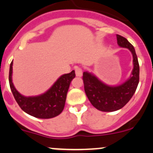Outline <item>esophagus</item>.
Instances as JSON below:
<instances>
[{
  "label": "esophagus",
  "mask_w": 153,
  "mask_h": 153,
  "mask_svg": "<svg viewBox=\"0 0 153 153\" xmlns=\"http://www.w3.org/2000/svg\"><path fill=\"white\" fill-rule=\"evenodd\" d=\"M82 69L81 67H77L75 69V74H76V76L78 77H81L82 76Z\"/></svg>",
  "instance_id": "1"
}]
</instances>
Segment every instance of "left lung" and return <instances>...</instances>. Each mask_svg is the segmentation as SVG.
<instances>
[{
	"mask_svg": "<svg viewBox=\"0 0 153 153\" xmlns=\"http://www.w3.org/2000/svg\"><path fill=\"white\" fill-rule=\"evenodd\" d=\"M117 41L120 47L127 48L132 54L134 67L130 78L121 85L110 86L89 72L83 73L84 90L88 99L94 107L102 112H113L124 107L133 96L139 82V64L133 46L119 35H117Z\"/></svg>",
	"mask_w": 153,
	"mask_h": 153,
	"instance_id": "1",
	"label": "left lung"
}]
</instances>
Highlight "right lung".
Returning <instances> with one entry per match:
<instances>
[{
  "label": "right lung",
  "mask_w": 153,
  "mask_h": 153,
  "mask_svg": "<svg viewBox=\"0 0 153 153\" xmlns=\"http://www.w3.org/2000/svg\"><path fill=\"white\" fill-rule=\"evenodd\" d=\"M12 61L10 64L9 81L15 101L22 110L38 118H52L62 112L65 106L67 94L71 81L75 77V71L61 75L45 93L35 97L21 95L12 81Z\"/></svg>",
  "instance_id": "right-lung-1"
}]
</instances>
